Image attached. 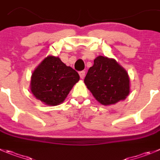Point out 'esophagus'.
<instances>
[{
    "instance_id": "34e87169",
    "label": "esophagus",
    "mask_w": 160,
    "mask_h": 160,
    "mask_svg": "<svg viewBox=\"0 0 160 160\" xmlns=\"http://www.w3.org/2000/svg\"><path fill=\"white\" fill-rule=\"evenodd\" d=\"M79 75H80V78L83 79L85 77V71H80L79 72Z\"/></svg>"
}]
</instances>
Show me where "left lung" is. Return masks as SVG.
Listing matches in <instances>:
<instances>
[{
    "mask_svg": "<svg viewBox=\"0 0 160 160\" xmlns=\"http://www.w3.org/2000/svg\"><path fill=\"white\" fill-rule=\"evenodd\" d=\"M84 83L96 100L111 105L123 100L129 93L128 73L114 59L98 56L88 71Z\"/></svg>",
    "mask_w": 160,
    "mask_h": 160,
    "instance_id": "obj_1",
    "label": "left lung"
}]
</instances>
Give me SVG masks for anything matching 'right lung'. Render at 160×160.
<instances>
[{
  "mask_svg": "<svg viewBox=\"0 0 160 160\" xmlns=\"http://www.w3.org/2000/svg\"><path fill=\"white\" fill-rule=\"evenodd\" d=\"M79 80L77 71L58 57L49 56L33 72L31 90L35 98L46 105L57 106L65 100Z\"/></svg>",
  "mask_w": 160,
  "mask_h": 160,
  "instance_id": "1",
  "label": "right lung"
}]
</instances>
